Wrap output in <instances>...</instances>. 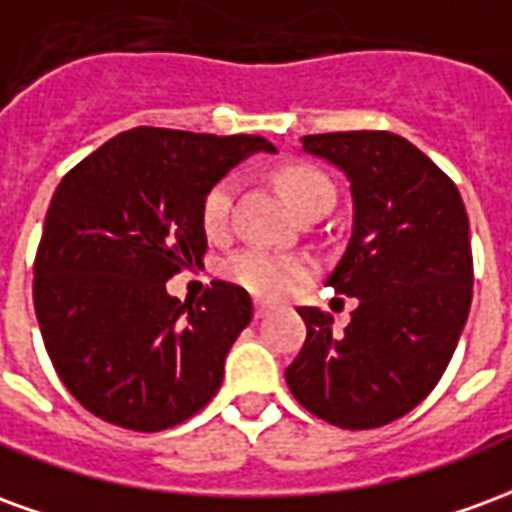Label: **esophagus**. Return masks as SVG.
<instances>
[{
  "instance_id": "esophagus-1",
  "label": "esophagus",
  "mask_w": 512,
  "mask_h": 512,
  "mask_svg": "<svg viewBox=\"0 0 512 512\" xmlns=\"http://www.w3.org/2000/svg\"><path fill=\"white\" fill-rule=\"evenodd\" d=\"M268 312H271V307H266V304H255V318H266Z\"/></svg>"
}]
</instances>
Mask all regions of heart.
<instances>
[{"instance_id":"b5f03b06","label":"heart","mask_w":512,"mask_h":512,"mask_svg":"<svg viewBox=\"0 0 512 512\" xmlns=\"http://www.w3.org/2000/svg\"><path fill=\"white\" fill-rule=\"evenodd\" d=\"M277 183L279 189L285 191L290 205L296 208V213L304 211L310 202L334 197L329 178L315 167H307V164H288V167H282L277 172ZM233 197V178L216 180L208 189V194L202 197L200 208L205 233L222 235L227 230L230 211H233ZM222 271L230 282H235L238 288L249 290L257 299L279 301L307 282L312 263L301 255H282V252H271V249H263V246H246V249L224 260Z\"/></svg>"}]
</instances>
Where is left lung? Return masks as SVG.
Masks as SVG:
<instances>
[{
  "mask_svg": "<svg viewBox=\"0 0 512 512\" xmlns=\"http://www.w3.org/2000/svg\"><path fill=\"white\" fill-rule=\"evenodd\" d=\"M351 180L354 230L326 285L354 296L343 334L318 307H299L307 340L285 370L315 417L345 430L381 428L439 384L472 304L469 219L455 183L389 131L301 136Z\"/></svg>",
  "mask_w": 512,
  "mask_h": 512,
  "instance_id": "8db88e82",
  "label": "left lung"
}]
</instances>
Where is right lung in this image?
I'll use <instances>...</instances> for the list:
<instances>
[{"label": "right lung", "mask_w": 512, "mask_h": 512, "mask_svg": "<svg viewBox=\"0 0 512 512\" xmlns=\"http://www.w3.org/2000/svg\"><path fill=\"white\" fill-rule=\"evenodd\" d=\"M263 136L131 128L60 180L38 257L35 315L57 376L90 414L156 433L208 406L252 299L211 282L197 304L167 293L208 249L200 208Z\"/></svg>", "instance_id": "add662e5"}]
</instances>
